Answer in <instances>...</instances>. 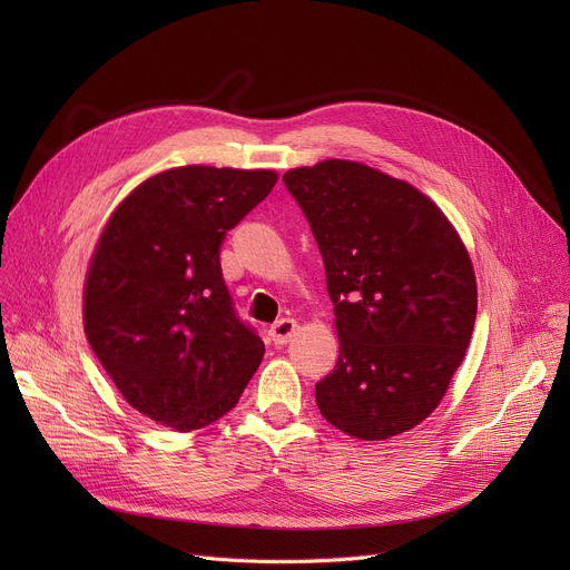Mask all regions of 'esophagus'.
<instances>
[{"instance_id":"obj_1","label":"esophagus","mask_w":570,"mask_h":570,"mask_svg":"<svg viewBox=\"0 0 570 570\" xmlns=\"http://www.w3.org/2000/svg\"><path fill=\"white\" fill-rule=\"evenodd\" d=\"M297 331V321L295 318H279L273 327H269V337H273L275 344H288L291 337Z\"/></svg>"}]
</instances>
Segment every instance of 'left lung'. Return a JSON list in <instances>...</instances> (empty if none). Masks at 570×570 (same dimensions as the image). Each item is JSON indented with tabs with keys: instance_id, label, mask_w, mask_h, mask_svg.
Listing matches in <instances>:
<instances>
[{
	"instance_id": "obj_1",
	"label": "left lung",
	"mask_w": 570,
	"mask_h": 570,
	"mask_svg": "<svg viewBox=\"0 0 570 570\" xmlns=\"http://www.w3.org/2000/svg\"><path fill=\"white\" fill-rule=\"evenodd\" d=\"M335 305L340 361L316 383L321 415L363 441L402 434L436 409L469 346L478 291L441 209L365 164L293 168Z\"/></svg>"
}]
</instances>
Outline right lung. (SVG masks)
Segmentation results:
<instances>
[{
    "label": "right lung",
    "mask_w": 570,
    "mask_h": 570,
    "mask_svg": "<svg viewBox=\"0 0 570 570\" xmlns=\"http://www.w3.org/2000/svg\"><path fill=\"white\" fill-rule=\"evenodd\" d=\"M277 173L170 168L106 224L85 282V335L142 415L200 430L226 415L263 361L222 275L226 233L273 191Z\"/></svg>",
    "instance_id": "1"
}]
</instances>
